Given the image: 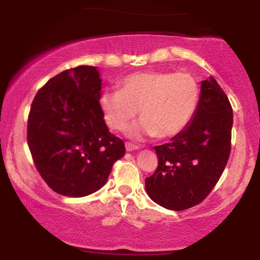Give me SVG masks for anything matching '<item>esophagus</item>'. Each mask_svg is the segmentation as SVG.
Returning <instances> with one entry per match:
<instances>
[{
    "instance_id": "34e87169",
    "label": "esophagus",
    "mask_w": 260,
    "mask_h": 260,
    "mask_svg": "<svg viewBox=\"0 0 260 260\" xmlns=\"http://www.w3.org/2000/svg\"><path fill=\"white\" fill-rule=\"evenodd\" d=\"M125 148H126V151L138 150L137 145H135V144H133V143H129V142H126V143H125Z\"/></svg>"
}]
</instances>
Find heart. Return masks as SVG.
<instances>
[{"instance_id":"heart-1","label":"heart","mask_w":260,"mask_h":260,"mask_svg":"<svg viewBox=\"0 0 260 260\" xmlns=\"http://www.w3.org/2000/svg\"><path fill=\"white\" fill-rule=\"evenodd\" d=\"M119 87L102 92L98 105L106 125L117 131L125 129L138 110L142 119L125 133L133 140L179 135L193 119L200 95L197 80L182 72H136L124 78Z\"/></svg>"}]
</instances>
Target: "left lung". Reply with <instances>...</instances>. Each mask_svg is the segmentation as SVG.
Instances as JSON below:
<instances>
[{
    "instance_id": "1",
    "label": "left lung",
    "mask_w": 260,
    "mask_h": 260,
    "mask_svg": "<svg viewBox=\"0 0 260 260\" xmlns=\"http://www.w3.org/2000/svg\"><path fill=\"white\" fill-rule=\"evenodd\" d=\"M232 125V106L225 92L213 77L202 80L190 123L169 143L154 147L158 167L145 179L149 198L170 211L200 204L229 161Z\"/></svg>"
}]
</instances>
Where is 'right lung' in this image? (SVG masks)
Wrapping results in <instances>:
<instances>
[{
	"label": "right lung",
	"instance_id": "1",
	"mask_svg": "<svg viewBox=\"0 0 260 260\" xmlns=\"http://www.w3.org/2000/svg\"><path fill=\"white\" fill-rule=\"evenodd\" d=\"M97 67L78 66L53 77L35 95L27 140L35 167L58 194L81 198L101 189L125 154L98 105Z\"/></svg>",
	"mask_w": 260,
	"mask_h": 260
}]
</instances>
